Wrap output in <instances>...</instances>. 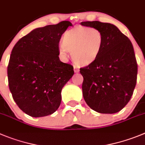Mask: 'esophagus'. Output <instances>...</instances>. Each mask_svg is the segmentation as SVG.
I'll return each mask as SVG.
<instances>
[{
	"mask_svg": "<svg viewBox=\"0 0 145 145\" xmlns=\"http://www.w3.org/2000/svg\"><path fill=\"white\" fill-rule=\"evenodd\" d=\"M74 72H79V69H78V67L74 66Z\"/></svg>",
	"mask_w": 145,
	"mask_h": 145,
	"instance_id": "1",
	"label": "esophagus"
}]
</instances>
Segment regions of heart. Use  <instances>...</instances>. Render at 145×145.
Wrapping results in <instances>:
<instances>
[{
	"mask_svg": "<svg viewBox=\"0 0 145 145\" xmlns=\"http://www.w3.org/2000/svg\"><path fill=\"white\" fill-rule=\"evenodd\" d=\"M103 35L95 28L78 26L64 34L59 52L65 56L71 52L72 60L79 66H88L99 57L103 45Z\"/></svg>",
	"mask_w": 145,
	"mask_h": 145,
	"instance_id": "b5f03b06",
	"label": "heart"
}]
</instances>
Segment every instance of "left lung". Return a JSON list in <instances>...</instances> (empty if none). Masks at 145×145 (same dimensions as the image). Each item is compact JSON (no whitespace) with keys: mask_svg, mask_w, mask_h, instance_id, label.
Masks as SVG:
<instances>
[{"mask_svg":"<svg viewBox=\"0 0 145 145\" xmlns=\"http://www.w3.org/2000/svg\"><path fill=\"white\" fill-rule=\"evenodd\" d=\"M103 35L101 54L92 64L80 69L83 95L88 106L101 114L120 111L131 99L137 76V64L131 41L115 25L84 21Z\"/></svg>","mask_w":145,"mask_h":145,"instance_id":"1","label":"left lung"}]
</instances>
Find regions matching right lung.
Wrapping results in <instances>:
<instances>
[{
	"label": "right lung",
	"instance_id": "right-lung-1",
	"mask_svg": "<svg viewBox=\"0 0 145 145\" xmlns=\"http://www.w3.org/2000/svg\"><path fill=\"white\" fill-rule=\"evenodd\" d=\"M72 24L37 28L18 40L8 66L10 91L17 106L32 117L52 114L61 103L64 86L74 74L73 67L61 62L59 42Z\"/></svg>",
	"mask_w": 145,
	"mask_h": 145
}]
</instances>
